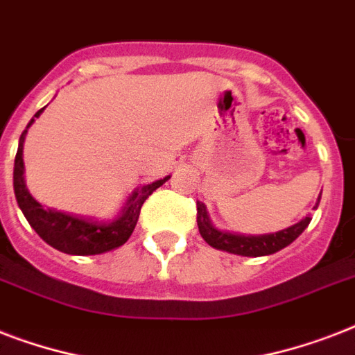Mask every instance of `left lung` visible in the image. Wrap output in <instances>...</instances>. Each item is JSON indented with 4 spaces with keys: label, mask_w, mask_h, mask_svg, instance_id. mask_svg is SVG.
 I'll return each mask as SVG.
<instances>
[{
    "label": "left lung",
    "mask_w": 355,
    "mask_h": 355,
    "mask_svg": "<svg viewBox=\"0 0 355 355\" xmlns=\"http://www.w3.org/2000/svg\"><path fill=\"white\" fill-rule=\"evenodd\" d=\"M320 200V197H319ZM319 206V202H317ZM315 206V208H317ZM311 217H306L297 225L280 230L275 234H265V236H241V234H230L217 230L208 219L206 214V206L202 202H197V225H199V232L210 247L219 248V250H227V252L239 254V256H250V258H258V256H269L275 254L287 245H291L300 234L308 228Z\"/></svg>",
    "instance_id": "obj_1"
}]
</instances>
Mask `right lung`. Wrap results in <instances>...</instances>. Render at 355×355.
Returning <instances> with one entry per match:
<instances>
[{
	"instance_id": "1",
	"label": "right lung",
	"mask_w": 355,
	"mask_h": 355,
	"mask_svg": "<svg viewBox=\"0 0 355 355\" xmlns=\"http://www.w3.org/2000/svg\"><path fill=\"white\" fill-rule=\"evenodd\" d=\"M44 110V108H42ZM42 110L35 114L38 118ZM19 136L18 153H16V160H14V195L18 200V206L24 211L25 219L29 225L35 228V232L53 248H57L60 252L73 254V256H92V254H101L112 248L121 247L123 243L127 241L128 237L132 236L136 223H138L139 210L156 188H160L162 184L169 180V177L156 180L153 184H147L144 188L136 189L132 197L128 199L121 217L116 219L114 223H94L80 219V217L62 214V211L51 210V208H44L40 202L33 199V195L27 191L24 182V139L27 134V128Z\"/></svg>"
}]
</instances>
